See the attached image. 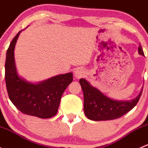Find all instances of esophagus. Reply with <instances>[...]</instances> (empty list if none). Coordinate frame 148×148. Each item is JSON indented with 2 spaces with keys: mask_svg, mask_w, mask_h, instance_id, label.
I'll list each match as a JSON object with an SVG mask.
<instances>
[{
  "mask_svg": "<svg viewBox=\"0 0 148 148\" xmlns=\"http://www.w3.org/2000/svg\"><path fill=\"white\" fill-rule=\"evenodd\" d=\"M86 74V71L84 70L83 69H77L74 71V77H75L76 79H80L85 75Z\"/></svg>",
  "mask_w": 148,
  "mask_h": 148,
  "instance_id": "1",
  "label": "esophagus"
}]
</instances>
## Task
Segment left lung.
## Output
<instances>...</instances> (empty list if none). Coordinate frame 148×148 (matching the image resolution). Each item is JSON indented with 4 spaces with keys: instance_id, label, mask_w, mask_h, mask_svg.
Here are the masks:
<instances>
[{
    "instance_id": "left-lung-1",
    "label": "left lung",
    "mask_w": 148,
    "mask_h": 148,
    "mask_svg": "<svg viewBox=\"0 0 148 148\" xmlns=\"http://www.w3.org/2000/svg\"><path fill=\"white\" fill-rule=\"evenodd\" d=\"M139 54L145 56L141 45L138 48ZM84 95V112L90 120L106 121L119 118L136 106L142 93L130 101H118L110 99L99 89L93 87L86 79H79Z\"/></svg>"
}]
</instances>
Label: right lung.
Here are the masks:
<instances>
[{"label": "right lung", "instance_id": "1", "mask_svg": "<svg viewBox=\"0 0 148 148\" xmlns=\"http://www.w3.org/2000/svg\"><path fill=\"white\" fill-rule=\"evenodd\" d=\"M21 32L16 34L6 51L5 79L8 95L21 112L48 119L56 115L61 97L73 80L72 73L55 76L34 84L18 76L15 66L14 50Z\"/></svg>", "mask_w": 148, "mask_h": 148}]
</instances>
